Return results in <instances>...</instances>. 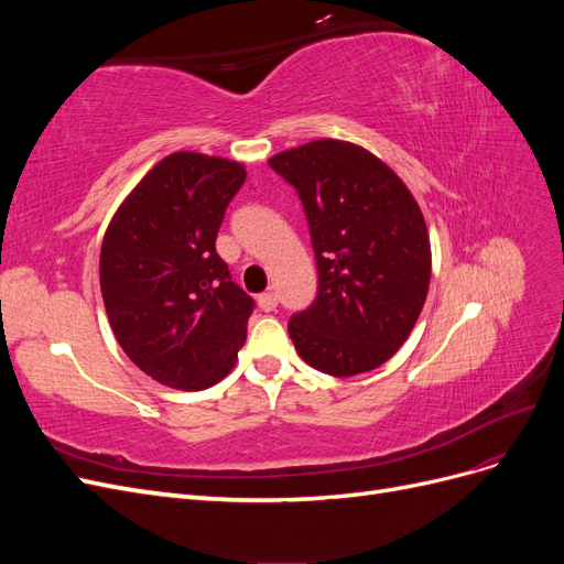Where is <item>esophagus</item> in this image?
I'll list each match as a JSON object with an SVG mask.
<instances>
[{"instance_id": "esophagus-1", "label": "esophagus", "mask_w": 564, "mask_h": 564, "mask_svg": "<svg viewBox=\"0 0 564 564\" xmlns=\"http://www.w3.org/2000/svg\"><path fill=\"white\" fill-rule=\"evenodd\" d=\"M259 308L263 313H272L278 308V294L275 292H268V294H261L259 296Z\"/></svg>"}]
</instances>
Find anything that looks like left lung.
Wrapping results in <instances>:
<instances>
[{
    "label": "left lung",
    "mask_w": 564,
    "mask_h": 564,
    "mask_svg": "<svg viewBox=\"0 0 564 564\" xmlns=\"http://www.w3.org/2000/svg\"><path fill=\"white\" fill-rule=\"evenodd\" d=\"M268 164L296 187L317 296L289 319L299 355L329 377L381 367L412 334L431 284V237L414 195L362 145L319 139Z\"/></svg>",
    "instance_id": "1"
}]
</instances>
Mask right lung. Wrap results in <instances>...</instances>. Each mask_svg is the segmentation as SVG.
Wrapping results in <instances>:
<instances>
[{"mask_svg": "<svg viewBox=\"0 0 564 564\" xmlns=\"http://www.w3.org/2000/svg\"><path fill=\"white\" fill-rule=\"evenodd\" d=\"M245 164L202 152L160 160L119 204L100 247V294L129 360L176 390L226 379L253 299L216 253Z\"/></svg>", "mask_w": 564, "mask_h": 564, "instance_id": "right-lung-1", "label": "right lung"}]
</instances>
